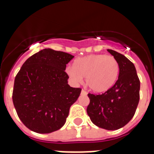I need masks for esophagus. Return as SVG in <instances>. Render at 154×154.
<instances>
[{
	"label": "esophagus",
	"mask_w": 154,
	"mask_h": 154,
	"mask_svg": "<svg viewBox=\"0 0 154 154\" xmlns=\"http://www.w3.org/2000/svg\"><path fill=\"white\" fill-rule=\"evenodd\" d=\"M82 95H87V92H85V90H84V89H82Z\"/></svg>",
	"instance_id": "1"
}]
</instances>
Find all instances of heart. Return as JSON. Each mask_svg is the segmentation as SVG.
<instances>
[{
    "label": "heart",
    "instance_id": "heart-1",
    "mask_svg": "<svg viewBox=\"0 0 154 154\" xmlns=\"http://www.w3.org/2000/svg\"><path fill=\"white\" fill-rule=\"evenodd\" d=\"M68 75L75 82L85 78L87 86L97 93L106 92L116 83L119 75V66L112 55L92 54L77 58L73 67L66 69Z\"/></svg>",
    "mask_w": 154,
    "mask_h": 154
}]
</instances>
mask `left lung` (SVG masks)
I'll use <instances>...</instances> for the list:
<instances>
[{
  "label": "left lung",
  "mask_w": 154,
  "mask_h": 154,
  "mask_svg": "<svg viewBox=\"0 0 154 154\" xmlns=\"http://www.w3.org/2000/svg\"><path fill=\"white\" fill-rule=\"evenodd\" d=\"M107 51L119 63V77L104 93L88 94L90 103L87 113L96 126L115 130L127 124L135 114L140 101V82L133 62L117 51Z\"/></svg>",
  "instance_id": "obj_1"
}]
</instances>
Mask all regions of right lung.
<instances>
[{
	"mask_svg": "<svg viewBox=\"0 0 154 154\" xmlns=\"http://www.w3.org/2000/svg\"><path fill=\"white\" fill-rule=\"evenodd\" d=\"M74 56L51 48L28 58L14 79L12 99L19 119L31 131L49 133L64 126L82 89L68 84L66 65Z\"/></svg>",
	"mask_w": 154,
	"mask_h": 154,
	"instance_id": "add662e5",
	"label": "right lung"
}]
</instances>
